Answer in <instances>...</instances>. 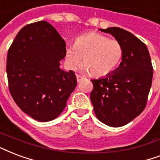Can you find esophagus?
Returning <instances> with one entry per match:
<instances>
[{
  "label": "esophagus",
  "mask_w": 160,
  "mask_h": 160,
  "mask_svg": "<svg viewBox=\"0 0 160 160\" xmlns=\"http://www.w3.org/2000/svg\"><path fill=\"white\" fill-rule=\"evenodd\" d=\"M76 79H77L78 82H80V81H81V80H82L83 79H84V78H83L82 76H80V75H76Z\"/></svg>",
  "instance_id": "34e87169"
}]
</instances>
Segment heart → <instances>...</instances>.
Here are the masks:
<instances>
[{"instance_id":"obj_1","label":"heart","mask_w":160,"mask_h":160,"mask_svg":"<svg viewBox=\"0 0 160 160\" xmlns=\"http://www.w3.org/2000/svg\"><path fill=\"white\" fill-rule=\"evenodd\" d=\"M123 55L124 48L119 41L96 32L79 36L75 44L66 49L69 66L75 68L82 58L80 70L96 77L112 74L120 65Z\"/></svg>"}]
</instances>
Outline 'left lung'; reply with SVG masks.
<instances>
[{"label": "left lung", "instance_id": "obj_1", "mask_svg": "<svg viewBox=\"0 0 160 160\" xmlns=\"http://www.w3.org/2000/svg\"><path fill=\"white\" fill-rule=\"evenodd\" d=\"M122 43L124 55L117 69L98 80H91V101L96 118L107 126L126 125L144 110L153 79L148 48L131 32L120 28L100 29Z\"/></svg>", "mask_w": 160, "mask_h": 160}]
</instances>
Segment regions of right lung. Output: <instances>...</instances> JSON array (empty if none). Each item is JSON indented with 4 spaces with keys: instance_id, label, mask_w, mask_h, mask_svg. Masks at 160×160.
<instances>
[{
    "instance_id": "1",
    "label": "right lung",
    "mask_w": 160,
    "mask_h": 160,
    "mask_svg": "<svg viewBox=\"0 0 160 160\" xmlns=\"http://www.w3.org/2000/svg\"><path fill=\"white\" fill-rule=\"evenodd\" d=\"M65 55L64 40L45 21L23 27L10 47V93L23 112L35 120L48 122L60 115L77 85L75 72L59 68Z\"/></svg>"
}]
</instances>
